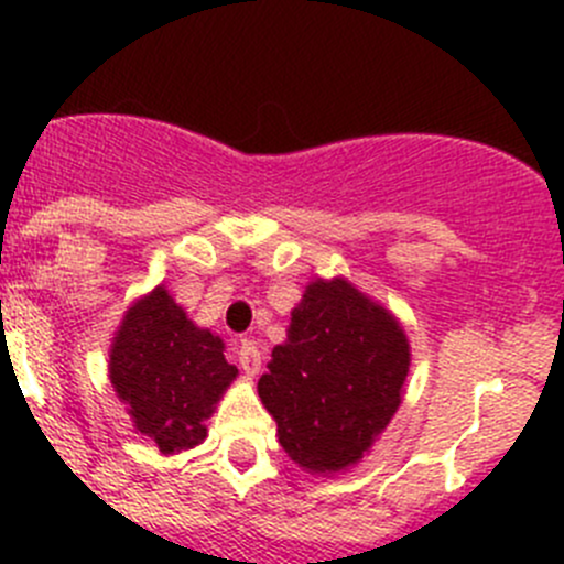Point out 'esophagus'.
Returning <instances> with one entry per match:
<instances>
[{"label":"esophagus","instance_id":"34e87169","mask_svg":"<svg viewBox=\"0 0 564 564\" xmlns=\"http://www.w3.org/2000/svg\"><path fill=\"white\" fill-rule=\"evenodd\" d=\"M237 360H240V368L248 373V377H256L261 371V351L259 344L250 338L237 340Z\"/></svg>","mask_w":564,"mask_h":564}]
</instances>
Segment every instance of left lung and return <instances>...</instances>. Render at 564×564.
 <instances>
[{
    "instance_id": "1",
    "label": "left lung",
    "mask_w": 564,
    "mask_h": 564,
    "mask_svg": "<svg viewBox=\"0 0 564 564\" xmlns=\"http://www.w3.org/2000/svg\"><path fill=\"white\" fill-rule=\"evenodd\" d=\"M409 340L398 318L344 278L311 281L272 349L259 398L303 469L355 466L401 406Z\"/></svg>"
}]
</instances>
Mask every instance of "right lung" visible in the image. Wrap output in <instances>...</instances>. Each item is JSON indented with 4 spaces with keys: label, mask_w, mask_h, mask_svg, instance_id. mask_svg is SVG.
I'll list each match as a JSON object with an SVG mask.
<instances>
[{
    "label": "right lung",
    "mask_w": 564,
    "mask_h": 564,
    "mask_svg": "<svg viewBox=\"0 0 564 564\" xmlns=\"http://www.w3.org/2000/svg\"><path fill=\"white\" fill-rule=\"evenodd\" d=\"M224 349V340L196 327L163 286L135 300L119 324L108 355L113 392L133 429L166 456L207 436L204 420L237 379Z\"/></svg>",
    "instance_id": "obj_1"
}]
</instances>
